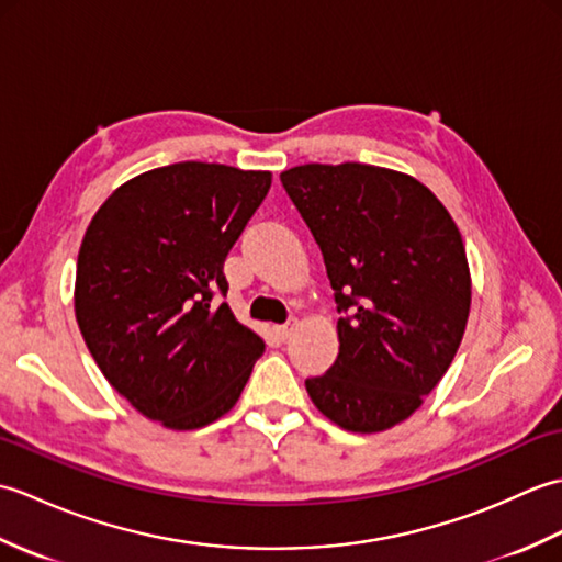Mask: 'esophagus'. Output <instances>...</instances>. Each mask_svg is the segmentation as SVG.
Instances as JSON below:
<instances>
[{"label":"esophagus","instance_id":"1","mask_svg":"<svg viewBox=\"0 0 562 562\" xmlns=\"http://www.w3.org/2000/svg\"><path fill=\"white\" fill-rule=\"evenodd\" d=\"M294 330H296V321H290V324L274 328V333H278V336H280L282 340H288Z\"/></svg>","mask_w":562,"mask_h":562}]
</instances>
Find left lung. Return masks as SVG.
Wrapping results in <instances>:
<instances>
[{"label":"left lung","instance_id":"8db88e82","mask_svg":"<svg viewBox=\"0 0 562 562\" xmlns=\"http://www.w3.org/2000/svg\"><path fill=\"white\" fill-rule=\"evenodd\" d=\"M280 181L350 312L308 398L348 432H384L420 408L461 345L471 270L459 226L432 190L384 166L304 164Z\"/></svg>","mask_w":562,"mask_h":562}]
</instances>
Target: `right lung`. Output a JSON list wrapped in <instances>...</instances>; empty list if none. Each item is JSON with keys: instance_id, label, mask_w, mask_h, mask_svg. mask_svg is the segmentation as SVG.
I'll return each instance as SVG.
<instances>
[{"instance_id": "add662e5", "label": "right lung", "mask_w": 562, "mask_h": 562, "mask_svg": "<svg viewBox=\"0 0 562 562\" xmlns=\"http://www.w3.org/2000/svg\"><path fill=\"white\" fill-rule=\"evenodd\" d=\"M270 171L181 161L115 188L81 238L75 316L109 384L149 420L198 429L229 413L266 340L238 324L224 260Z\"/></svg>"}]
</instances>
